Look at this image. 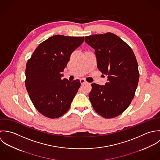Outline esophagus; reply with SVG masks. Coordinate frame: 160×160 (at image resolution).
I'll list each match as a JSON object with an SVG mask.
<instances>
[{"label": "esophagus", "instance_id": "esophagus-1", "mask_svg": "<svg viewBox=\"0 0 160 160\" xmlns=\"http://www.w3.org/2000/svg\"><path fill=\"white\" fill-rule=\"evenodd\" d=\"M80 83H81V84H83V83H87V81H86L85 79H83V78H82V79H80Z\"/></svg>", "mask_w": 160, "mask_h": 160}]
</instances>
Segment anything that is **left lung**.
<instances>
[{
    "label": "left lung",
    "mask_w": 160,
    "mask_h": 160,
    "mask_svg": "<svg viewBox=\"0 0 160 160\" xmlns=\"http://www.w3.org/2000/svg\"><path fill=\"white\" fill-rule=\"evenodd\" d=\"M85 41L95 50L98 68L108 75L105 85L92 84L90 101L100 116L115 118L128 107L137 88L135 56L126 42L112 32L86 36Z\"/></svg>",
    "instance_id": "1"
}]
</instances>
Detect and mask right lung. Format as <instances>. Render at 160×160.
<instances>
[{
    "instance_id": "1",
    "label": "right lung",
    "mask_w": 160,
    "mask_h": 160,
    "mask_svg": "<svg viewBox=\"0 0 160 160\" xmlns=\"http://www.w3.org/2000/svg\"><path fill=\"white\" fill-rule=\"evenodd\" d=\"M83 41V36H52L39 44L28 61L26 88L33 105L43 116L58 118L69 109L81 84L79 80H62V72L72 52Z\"/></svg>"
}]
</instances>
